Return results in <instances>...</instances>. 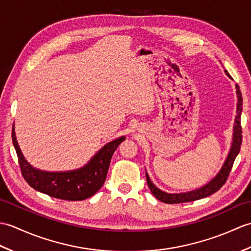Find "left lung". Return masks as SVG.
Segmentation results:
<instances>
[{
    "label": "left lung",
    "instance_id": "left-lung-1",
    "mask_svg": "<svg viewBox=\"0 0 251 251\" xmlns=\"http://www.w3.org/2000/svg\"><path fill=\"white\" fill-rule=\"evenodd\" d=\"M225 72L228 77L233 79L226 70H225ZM235 88H236V95H237V106H236L235 122H234V126H233L232 143H231L230 151H228L227 156L226 158L225 163H223L221 169L219 170V173H218L215 177L209 181V182L201 186L199 189L192 190L189 192H181V193H167V192L158 189L157 186L152 182L146 170V177H147L149 189L151 190L152 194L155 196L158 201L166 202V204H179V202L197 201L216 193V192L226 183V181L228 177V174H230L232 169L233 163L235 161L236 156L238 155L239 150H241V146H242L241 115H242V110H243V98H242L241 89H239L237 84L235 85Z\"/></svg>",
    "mask_w": 251,
    "mask_h": 251
}]
</instances>
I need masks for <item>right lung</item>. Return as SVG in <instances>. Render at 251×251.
Returning <instances> with one entry per match:
<instances>
[{"instance_id": "right-lung-1", "label": "right lung", "mask_w": 251, "mask_h": 251, "mask_svg": "<svg viewBox=\"0 0 251 251\" xmlns=\"http://www.w3.org/2000/svg\"><path fill=\"white\" fill-rule=\"evenodd\" d=\"M13 143L25 180L34 190L66 201H83L93 196L103 185L112 155L125 140V136L106 143L83 167L67 172H46L35 168L21 152L13 125Z\"/></svg>"}]
</instances>
